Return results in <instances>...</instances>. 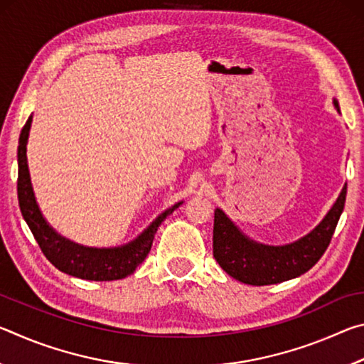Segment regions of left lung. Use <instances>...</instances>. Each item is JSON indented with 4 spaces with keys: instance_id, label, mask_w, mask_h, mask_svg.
Segmentation results:
<instances>
[{
    "instance_id": "left-lung-1",
    "label": "left lung",
    "mask_w": 364,
    "mask_h": 364,
    "mask_svg": "<svg viewBox=\"0 0 364 364\" xmlns=\"http://www.w3.org/2000/svg\"><path fill=\"white\" fill-rule=\"evenodd\" d=\"M338 110V102L334 100ZM341 112V110H338ZM347 197V184L336 204L315 230L286 245H264L252 241L221 208L215 210L213 257L231 278L250 286H268L306 273L323 257L336 231Z\"/></svg>"
}]
</instances>
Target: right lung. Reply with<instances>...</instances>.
<instances>
[{
    "label": "right lung",
    "mask_w": 364,
    "mask_h": 364,
    "mask_svg": "<svg viewBox=\"0 0 364 364\" xmlns=\"http://www.w3.org/2000/svg\"><path fill=\"white\" fill-rule=\"evenodd\" d=\"M30 127H32V115L28 117V120L22 128L19 147H17V165H19L17 197H19L22 217L27 221L30 231H32L43 254L59 271L80 279L115 281L130 276L149 254L157 228L183 202H178V204L171 205L160 213L136 239H133L132 242L125 245H120V247H86V245H80L70 241V239H65L49 226L45 217H43L38 204H36L27 164V141Z\"/></svg>",
    "instance_id": "add662e5"
}]
</instances>
